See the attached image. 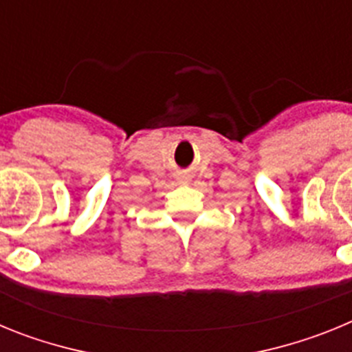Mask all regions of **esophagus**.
Segmentation results:
<instances>
[{
	"instance_id": "34e87169",
	"label": "esophagus",
	"mask_w": 352,
	"mask_h": 352,
	"mask_svg": "<svg viewBox=\"0 0 352 352\" xmlns=\"http://www.w3.org/2000/svg\"><path fill=\"white\" fill-rule=\"evenodd\" d=\"M182 183H185V182H183V179H182Z\"/></svg>"
}]
</instances>
